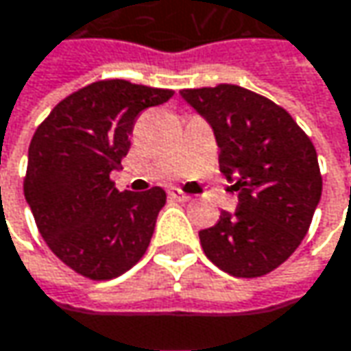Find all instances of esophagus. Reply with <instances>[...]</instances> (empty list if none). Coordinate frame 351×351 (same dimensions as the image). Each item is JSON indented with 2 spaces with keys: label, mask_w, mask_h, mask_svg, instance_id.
Segmentation results:
<instances>
[{
  "label": "esophagus",
  "mask_w": 351,
  "mask_h": 351,
  "mask_svg": "<svg viewBox=\"0 0 351 351\" xmlns=\"http://www.w3.org/2000/svg\"><path fill=\"white\" fill-rule=\"evenodd\" d=\"M169 197H171L173 201H178V203H186V201H191V197H189V195H184V193H180L178 189H171V191H169Z\"/></svg>",
  "instance_id": "34e87169"
}]
</instances>
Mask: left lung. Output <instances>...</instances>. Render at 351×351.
<instances>
[{
  "mask_svg": "<svg viewBox=\"0 0 351 351\" xmlns=\"http://www.w3.org/2000/svg\"><path fill=\"white\" fill-rule=\"evenodd\" d=\"M213 128L221 173L239 193L199 233L208 259L233 277H261L300 247L322 199L317 152L298 122L275 102L233 84L180 90Z\"/></svg>",
  "mask_w": 351,
  "mask_h": 351,
  "instance_id": "8db88e82",
  "label": "left lung"
}]
</instances>
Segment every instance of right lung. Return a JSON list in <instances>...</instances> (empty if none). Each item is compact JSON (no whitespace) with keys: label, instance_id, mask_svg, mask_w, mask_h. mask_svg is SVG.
Segmentation results:
<instances>
[{"label":"right lung","instance_id":"obj_1","mask_svg":"<svg viewBox=\"0 0 351 351\" xmlns=\"http://www.w3.org/2000/svg\"><path fill=\"white\" fill-rule=\"evenodd\" d=\"M173 94L126 80L94 82L64 98L32 138L25 201L53 255L84 277H118L148 249L167 193H120L110 173L128 154L136 116Z\"/></svg>","mask_w":351,"mask_h":351}]
</instances>
